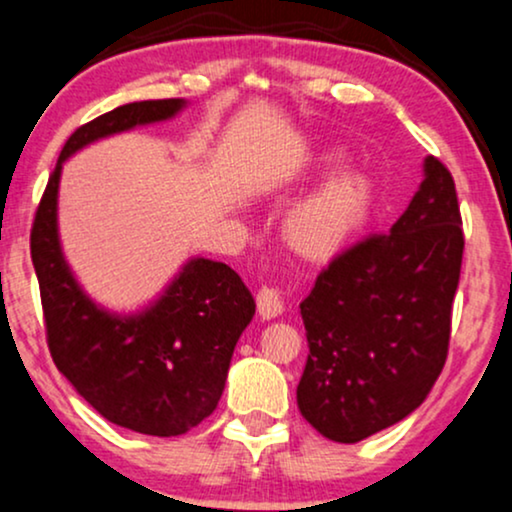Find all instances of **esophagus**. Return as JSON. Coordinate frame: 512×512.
I'll return each mask as SVG.
<instances>
[{
    "mask_svg": "<svg viewBox=\"0 0 512 512\" xmlns=\"http://www.w3.org/2000/svg\"><path fill=\"white\" fill-rule=\"evenodd\" d=\"M256 306H258V314H261V318H266V321H270V318H275V316H280L282 309H285L280 294L275 292L273 287H261V290H258Z\"/></svg>",
    "mask_w": 512,
    "mask_h": 512,
    "instance_id": "obj_1",
    "label": "esophagus"
}]
</instances>
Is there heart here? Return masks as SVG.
Masks as SVG:
<instances>
[{"label": "heart", "instance_id": "obj_1", "mask_svg": "<svg viewBox=\"0 0 512 512\" xmlns=\"http://www.w3.org/2000/svg\"><path fill=\"white\" fill-rule=\"evenodd\" d=\"M340 153H326L318 160L321 170L342 165ZM374 206V182L366 172L352 170L330 179L304 198L285 222V237L299 254L318 258L338 251L354 232L364 227Z\"/></svg>", "mask_w": 512, "mask_h": 512}]
</instances>
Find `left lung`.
I'll list each match as a JSON object with an SVG mask.
<instances>
[{
  "instance_id": "1",
  "label": "left lung",
  "mask_w": 512,
  "mask_h": 512,
  "mask_svg": "<svg viewBox=\"0 0 512 512\" xmlns=\"http://www.w3.org/2000/svg\"><path fill=\"white\" fill-rule=\"evenodd\" d=\"M462 249L453 174L429 155L390 232L335 256L299 304L309 357L297 405L318 434L364 441L426 400L448 357Z\"/></svg>"
}]
</instances>
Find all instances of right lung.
<instances>
[{"mask_svg": "<svg viewBox=\"0 0 512 512\" xmlns=\"http://www.w3.org/2000/svg\"><path fill=\"white\" fill-rule=\"evenodd\" d=\"M184 100L129 102L78 126L59 153L30 230L47 347L57 369L107 422L138 434H186L218 407L239 335L256 302L230 266L191 258L146 311L117 316L81 290L57 232L62 162L98 138L165 122Z\"/></svg>", "mask_w": 512, "mask_h": 512, "instance_id": "add662e5", "label": "right lung"}]
</instances>
